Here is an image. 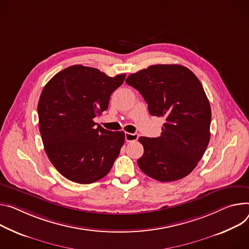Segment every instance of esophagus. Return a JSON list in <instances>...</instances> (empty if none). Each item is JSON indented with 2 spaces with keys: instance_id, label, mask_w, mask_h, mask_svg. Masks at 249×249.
<instances>
[{
  "instance_id": "34e87169",
  "label": "esophagus",
  "mask_w": 249,
  "mask_h": 249,
  "mask_svg": "<svg viewBox=\"0 0 249 249\" xmlns=\"http://www.w3.org/2000/svg\"><path fill=\"white\" fill-rule=\"evenodd\" d=\"M139 137V135L137 133H125V140L127 142H133L136 141Z\"/></svg>"
}]
</instances>
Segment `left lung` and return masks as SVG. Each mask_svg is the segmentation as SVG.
I'll return each mask as SVG.
<instances>
[{
    "mask_svg": "<svg viewBox=\"0 0 249 249\" xmlns=\"http://www.w3.org/2000/svg\"><path fill=\"white\" fill-rule=\"evenodd\" d=\"M126 83L142 94L152 116L164 117L160 137H140L137 163L147 176L173 182L188 176L211 138L212 110L197 77L178 64H156L130 74Z\"/></svg>",
    "mask_w": 249,
    "mask_h": 249,
    "instance_id": "1",
    "label": "left lung"
}]
</instances>
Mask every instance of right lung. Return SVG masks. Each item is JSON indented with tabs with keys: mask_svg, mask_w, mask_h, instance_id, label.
Instances as JSON below:
<instances>
[{
	"mask_svg": "<svg viewBox=\"0 0 249 249\" xmlns=\"http://www.w3.org/2000/svg\"><path fill=\"white\" fill-rule=\"evenodd\" d=\"M125 77L77 64L43 87L37 104L40 136L50 161L67 179L91 184L114 164L125 134L96 127L93 119L107 110L110 95Z\"/></svg>",
	"mask_w": 249,
	"mask_h": 249,
	"instance_id": "obj_1",
	"label": "right lung"
}]
</instances>
